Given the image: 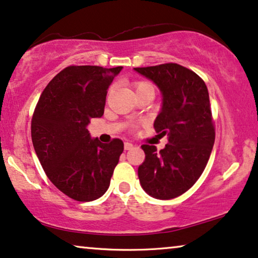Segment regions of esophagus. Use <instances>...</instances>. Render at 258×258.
<instances>
[{
    "label": "esophagus",
    "mask_w": 258,
    "mask_h": 258,
    "mask_svg": "<svg viewBox=\"0 0 258 258\" xmlns=\"http://www.w3.org/2000/svg\"><path fill=\"white\" fill-rule=\"evenodd\" d=\"M133 147H134V144H133V143H130V142H124V149H125V150H130V149H132Z\"/></svg>",
    "instance_id": "obj_1"
}]
</instances>
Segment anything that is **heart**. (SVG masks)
<instances>
[{"label":"heart","mask_w":258,"mask_h":258,"mask_svg":"<svg viewBox=\"0 0 258 258\" xmlns=\"http://www.w3.org/2000/svg\"><path fill=\"white\" fill-rule=\"evenodd\" d=\"M134 88H135L136 95L146 93V91H155L153 83L148 82V81H137L134 83Z\"/></svg>","instance_id":"b5f03b06"}]
</instances>
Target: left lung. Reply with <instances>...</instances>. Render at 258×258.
I'll return each instance as SVG.
<instances>
[{
    "label": "left lung",
    "instance_id": "left-lung-1",
    "mask_svg": "<svg viewBox=\"0 0 258 258\" xmlns=\"http://www.w3.org/2000/svg\"><path fill=\"white\" fill-rule=\"evenodd\" d=\"M135 70L162 91L163 105L154 128L169 141L160 151L142 146L146 158L139 167L141 185L155 199H175L195 184L213 150L215 123L208 88L196 73L177 63Z\"/></svg>",
    "mask_w": 258,
    "mask_h": 258
}]
</instances>
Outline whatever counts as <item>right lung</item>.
I'll return each mask as SVG.
<instances>
[{
    "label": "right lung",
    "mask_w": 258,
    "mask_h": 258,
    "mask_svg": "<svg viewBox=\"0 0 258 258\" xmlns=\"http://www.w3.org/2000/svg\"><path fill=\"white\" fill-rule=\"evenodd\" d=\"M123 67L69 66L42 91L31 118V140L45 175L79 202L107 191L123 142L91 140L87 125L104 112L105 96Z\"/></svg>",
    "instance_id": "1"
}]
</instances>
